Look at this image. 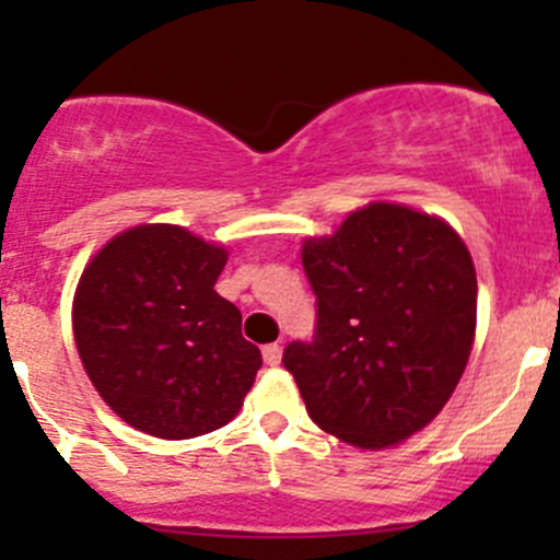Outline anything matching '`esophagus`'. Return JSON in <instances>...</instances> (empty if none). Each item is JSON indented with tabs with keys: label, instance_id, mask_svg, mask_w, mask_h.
Wrapping results in <instances>:
<instances>
[{
	"label": "esophagus",
	"instance_id": "34e87169",
	"mask_svg": "<svg viewBox=\"0 0 560 560\" xmlns=\"http://www.w3.org/2000/svg\"><path fill=\"white\" fill-rule=\"evenodd\" d=\"M262 360L268 365H279L281 363V347H279V343H265V347H262Z\"/></svg>",
	"mask_w": 560,
	"mask_h": 560
}]
</instances>
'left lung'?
I'll use <instances>...</instances> for the list:
<instances>
[{
    "label": "left lung",
    "mask_w": 560,
    "mask_h": 560,
    "mask_svg": "<svg viewBox=\"0 0 560 560\" xmlns=\"http://www.w3.org/2000/svg\"><path fill=\"white\" fill-rule=\"evenodd\" d=\"M316 295L308 343L284 349L308 417L382 450L422 431L460 382L477 327L471 254L447 222L393 202L303 244Z\"/></svg>",
    "instance_id": "left-lung-1"
}]
</instances>
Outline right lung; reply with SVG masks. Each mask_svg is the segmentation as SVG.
Here are the masks:
<instances>
[{"instance_id": "right-lung-1", "label": "right lung", "mask_w": 560, "mask_h": 560, "mask_svg": "<svg viewBox=\"0 0 560 560\" xmlns=\"http://www.w3.org/2000/svg\"><path fill=\"white\" fill-rule=\"evenodd\" d=\"M222 246L175 224L116 235L86 265L72 303L75 347L103 400L138 431L195 439L244 406L262 354L213 284Z\"/></svg>"}]
</instances>
